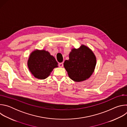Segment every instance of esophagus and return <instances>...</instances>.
I'll return each instance as SVG.
<instances>
[{
    "label": "esophagus",
    "mask_w": 127,
    "mask_h": 127,
    "mask_svg": "<svg viewBox=\"0 0 127 127\" xmlns=\"http://www.w3.org/2000/svg\"><path fill=\"white\" fill-rule=\"evenodd\" d=\"M59 66L60 67H63V62L60 63L59 64Z\"/></svg>",
    "instance_id": "obj_1"
}]
</instances>
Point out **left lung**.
I'll use <instances>...</instances> for the list:
<instances>
[{
  "instance_id": "left-lung-1",
  "label": "left lung",
  "mask_w": 127,
  "mask_h": 127,
  "mask_svg": "<svg viewBox=\"0 0 127 127\" xmlns=\"http://www.w3.org/2000/svg\"><path fill=\"white\" fill-rule=\"evenodd\" d=\"M69 57V60L65 61L64 66L72 80L80 82L92 75L95 67L96 58L87 47L82 45L78 49H72Z\"/></svg>"
}]
</instances>
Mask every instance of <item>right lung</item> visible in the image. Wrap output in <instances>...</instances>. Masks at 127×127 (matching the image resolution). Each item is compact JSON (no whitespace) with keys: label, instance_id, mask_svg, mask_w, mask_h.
Masks as SVG:
<instances>
[{"label":"right lung","instance_id":"add662e5","mask_svg":"<svg viewBox=\"0 0 127 127\" xmlns=\"http://www.w3.org/2000/svg\"><path fill=\"white\" fill-rule=\"evenodd\" d=\"M28 65L35 78L44 79L50 75L54 68L58 67V63L48 51L36 50L31 53Z\"/></svg>","mask_w":127,"mask_h":127}]
</instances>
